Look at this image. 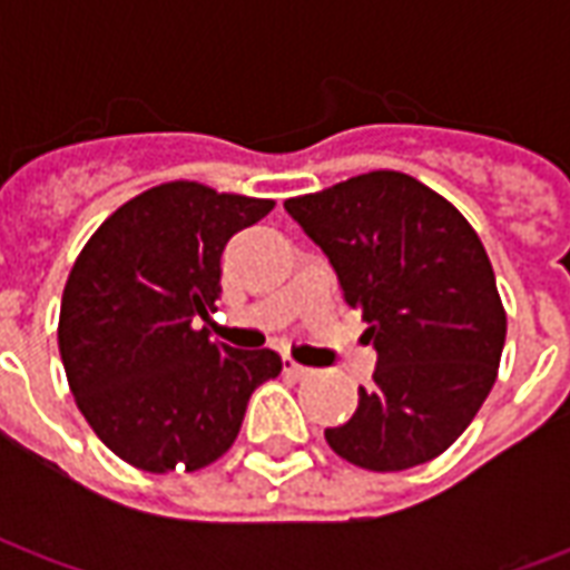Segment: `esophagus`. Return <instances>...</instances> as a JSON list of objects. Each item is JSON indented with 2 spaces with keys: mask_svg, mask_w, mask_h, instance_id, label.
<instances>
[{
  "mask_svg": "<svg viewBox=\"0 0 570 570\" xmlns=\"http://www.w3.org/2000/svg\"><path fill=\"white\" fill-rule=\"evenodd\" d=\"M284 372L286 375H293V379H308V375H314V370L302 366V363H296L293 357H284Z\"/></svg>",
  "mask_w": 570,
  "mask_h": 570,
  "instance_id": "34e87169",
  "label": "esophagus"
}]
</instances>
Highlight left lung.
I'll use <instances>...</instances> for the list:
<instances>
[{
    "label": "left lung",
    "mask_w": 570,
    "mask_h": 570,
    "mask_svg": "<svg viewBox=\"0 0 570 570\" xmlns=\"http://www.w3.org/2000/svg\"><path fill=\"white\" fill-rule=\"evenodd\" d=\"M326 253L379 351L354 419L326 428L338 458L375 473L433 461L494 387L507 338L489 253L461 213L400 170L284 200Z\"/></svg>",
    "instance_id": "8db88e82"
}]
</instances>
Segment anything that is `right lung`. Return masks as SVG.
Masks as SVG:
<instances>
[{
	"label": "right lung",
	"mask_w": 570,
	"mask_h": 570,
	"mask_svg": "<svg viewBox=\"0 0 570 570\" xmlns=\"http://www.w3.org/2000/svg\"><path fill=\"white\" fill-rule=\"evenodd\" d=\"M274 200L176 179L106 219L69 272L57 345L76 406L109 452L146 473L200 470L223 458L253 391L281 357L213 342L228 237Z\"/></svg>",
	"instance_id": "obj_1"
}]
</instances>
